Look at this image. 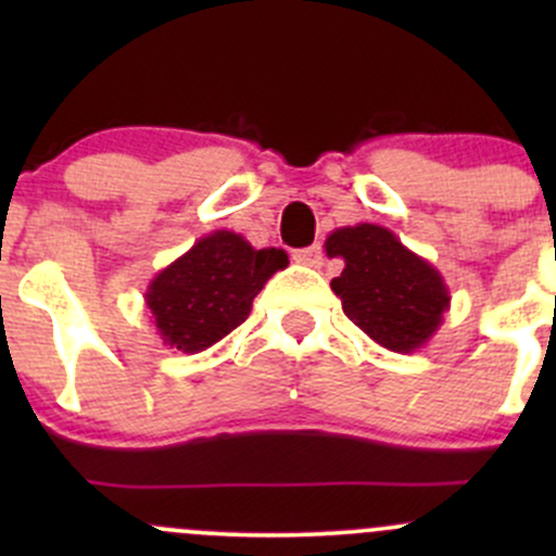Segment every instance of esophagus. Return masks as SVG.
<instances>
[{
	"label": "esophagus",
	"instance_id": "esophagus-1",
	"mask_svg": "<svg viewBox=\"0 0 556 556\" xmlns=\"http://www.w3.org/2000/svg\"><path fill=\"white\" fill-rule=\"evenodd\" d=\"M293 261H295V263H301V266L319 268V266H323V261H325L323 247H319V244H312V247H304V250H295V252H293Z\"/></svg>",
	"mask_w": 556,
	"mask_h": 556
}]
</instances>
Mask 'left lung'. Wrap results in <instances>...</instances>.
Returning <instances> with one entry per match:
<instances>
[{"instance_id": "8db88e82", "label": "left lung", "mask_w": 556, "mask_h": 556, "mask_svg": "<svg viewBox=\"0 0 556 556\" xmlns=\"http://www.w3.org/2000/svg\"><path fill=\"white\" fill-rule=\"evenodd\" d=\"M325 252L344 261V271L330 288L363 333L403 355L433 339L452 304L450 288L433 263L374 223L336 228L325 239Z\"/></svg>"}]
</instances>
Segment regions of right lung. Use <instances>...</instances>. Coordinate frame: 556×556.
<instances>
[{"mask_svg": "<svg viewBox=\"0 0 556 556\" xmlns=\"http://www.w3.org/2000/svg\"><path fill=\"white\" fill-rule=\"evenodd\" d=\"M288 263L285 250H255L242 233H206L150 279L144 293L150 323L172 350L185 355L210 350L244 323L252 299Z\"/></svg>", "mask_w": 556, "mask_h": 556, "instance_id": "obj_1", "label": "right lung"}]
</instances>
